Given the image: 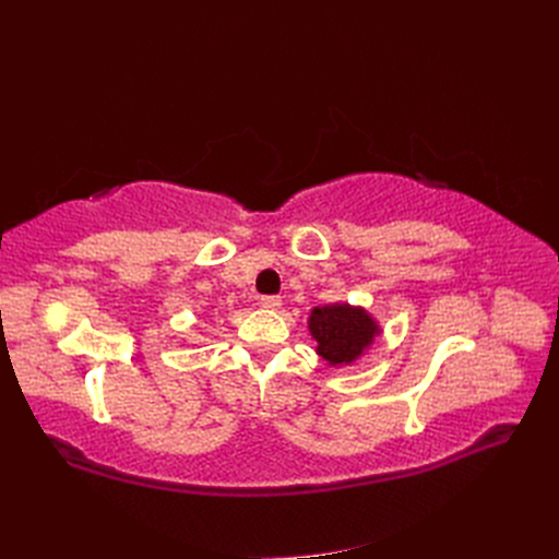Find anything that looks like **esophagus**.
<instances>
[{"instance_id":"1","label":"esophagus","mask_w":559,"mask_h":559,"mask_svg":"<svg viewBox=\"0 0 559 559\" xmlns=\"http://www.w3.org/2000/svg\"><path fill=\"white\" fill-rule=\"evenodd\" d=\"M282 306L280 296H261V308L265 310H277Z\"/></svg>"}]
</instances>
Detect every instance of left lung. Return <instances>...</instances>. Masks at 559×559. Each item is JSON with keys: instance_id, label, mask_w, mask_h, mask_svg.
Returning <instances> with one entry per match:
<instances>
[{"instance_id": "left-lung-1", "label": "left lung", "mask_w": 559, "mask_h": 559, "mask_svg": "<svg viewBox=\"0 0 559 559\" xmlns=\"http://www.w3.org/2000/svg\"><path fill=\"white\" fill-rule=\"evenodd\" d=\"M308 331L314 352L333 368L357 364L382 333L380 321L361 306L329 302L310 310Z\"/></svg>"}]
</instances>
